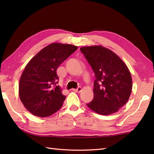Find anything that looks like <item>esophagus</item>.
Segmentation results:
<instances>
[{
    "mask_svg": "<svg viewBox=\"0 0 154 154\" xmlns=\"http://www.w3.org/2000/svg\"><path fill=\"white\" fill-rule=\"evenodd\" d=\"M81 90H82V89H81V87H79L77 88V89H73V91H74V92L75 93H80Z\"/></svg>",
    "mask_w": 154,
    "mask_h": 154,
    "instance_id": "obj_1",
    "label": "esophagus"
}]
</instances>
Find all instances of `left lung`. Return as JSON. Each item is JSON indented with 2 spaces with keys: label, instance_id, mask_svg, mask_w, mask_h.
I'll use <instances>...</instances> for the list:
<instances>
[{
  "label": "left lung",
  "instance_id": "8db88e82",
  "mask_svg": "<svg viewBox=\"0 0 154 154\" xmlns=\"http://www.w3.org/2000/svg\"><path fill=\"white\" fill-rule=\"evenodd\" d=\"M80 50L95 76L93 99L87 105L102 115L117 112L127 103L132 92L128 68L116 54L100 45L83 47Z\"/></svg>",
  "mask_w": 154,
  "mask_h": 154
}]
</instances>
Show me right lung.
<instances>
[{"label":"right lung","mask_w":154,"mask_h":154,"mask_svg":"<svg viewBox=\"0 0 154 154\" xmlns=\"http://www.w3.org/2000/svg\"><path fill=\"white\" fill-rule=\"evenodd\" d=\"M70 44L53 43L39 51L29 61L19 83V97L33 115L47 117L60 110L65 97L57 85V69L77 50Z\"/></svg>","instance_id":"add662e5"}]
</instances>
